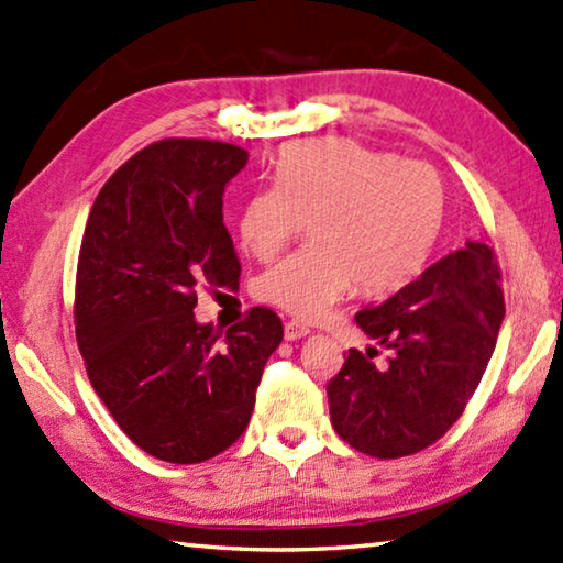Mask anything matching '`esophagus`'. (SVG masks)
<instances>
[{"label":"esophagus","instance_id":"esophagus-1","mask_svg":"<svg viewBox=\"0 0 563 563\" xmlns=\"http://www.w3.org/2000/svg\"><path fill=\"white\" fill-rule=\"evenodd\" d=\"M307 334H310V329H307L300 322H295V319H290V322H285V339H288V341H297V339H302Z\"/></svg>","mask_w":563,"mask_h":563}]
</instances>
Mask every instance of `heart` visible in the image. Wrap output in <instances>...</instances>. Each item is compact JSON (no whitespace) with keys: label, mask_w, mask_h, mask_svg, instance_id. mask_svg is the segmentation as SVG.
<instances>
[{"label":"heart","mask_w":563,"mask_h":563,"mask_svg":"<svg viewBox=\"0 0 563 563\" xmlns=\"http://www.w3.org/2000/svg\"><path fill=\"white\" fill-rule=\"evenodd\" d=\"M444 217V183L432 165L324 139L280 151L275 185L246 197L236 229L241 249L271 261L310 222L312 246L263 273L256 292L292 317L317 319L354 283L363 295H383L415 280Z\"/></svg>","instance_id":"1"}]
</instances>
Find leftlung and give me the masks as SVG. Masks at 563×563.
Instances as JSON below:
<instances>
[{
    "label": "left lung",
    "mask_w": 563,
    "mask_h": 563,
    "mask_svg": "<svg viewBox=\"0 0 563 563\" xmlns=\"http://www.w3.org/2000/svg\"><path fill=\"white\" fill-rule=\"evenodd\" d=\"M503 317L500 268L483 241H466L385 302L361 310L356 324L390 358L376 366L378 349H349L327 385L336 434L376 459L434 444L476 393Z\"/></svg>",
    "instance_id": "8db88e82"
}]
</instances>
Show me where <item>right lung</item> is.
Segmentation results:
<instances>
[{
	"label": "right lung",
	"instance_id": "obj_1",
	"mask_svg": "<svg viewBox=\"0 0 563 563\" xmlns=\"http://www.w3.org/2000/svg\"><path fill=\"white\" fill-rule=\"evenodd\" d=\"M249 153L165 139L104 183L75 280V336L87 376L124 434L168 464H202L249 427L283 322L253 307L222 334L195 319L197 288H236L241 263L222 195Z\"/></svg>",
	"mask_w": 563,
	"mask_h": 563
}]
</instances>
